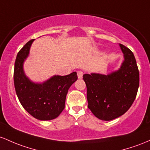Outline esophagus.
Returning <instances> with one entry per match:
<instances>
[{
  "label": "esophagus",
  "instance_id": "esophagus-1",
  "mask_svg": "<svg viewBox=\"0 0 150 150\" xmlns=\"http://www.w3.org/2000/svg\"><path fill=\"white\" fill-rule=\"evenodd\" d=\"M83 74L81 71H77V76H78L79 79H82V77H83Z\"/></svg>",
  "mask_w": 150,
  "mask_h": 150
}]
</instances>
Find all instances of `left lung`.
<instances>
[{
	"instance_id": "1",
	"label": "left lung",
	"mask_w": 150,
	"mask_h": 150,
	"mask_svg": "<svg viewBox=\"0 0 150 150\" xmlns=\"http://www.w3.org/2000/svg\"><path fill=\"white\" fill-rule=\"evenodd\" d=\"M119 45L124 61L118 70L108 75H83L87 88L88 108L102 120H112L127 112L138 90L139 71L133 53L122 44Z\"/></svg>"
}]
</instances>
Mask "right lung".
<instances>
[{"instance_id": "right-lung-1", "label": "right lung", "mask_w": 150, "mask_h": 150, "mask_svg": "<svg viewBox=\"0 0 150 150\" xmlns=\"http://www.w3.org/2000/svg\"><path fill=\"white\" fill-rule=\"evenodd\" d=\"M35 40H30L17 55L14 68V85L23 107L40 120L56 118L64 109L69 88L77 80L76 72L66 76H53L43 83H35L25 75L23 64Z\"/></svg>"}]
</instances>
